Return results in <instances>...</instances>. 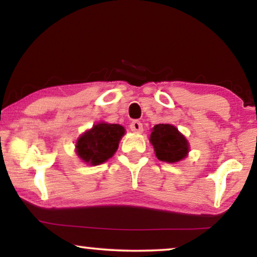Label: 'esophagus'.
I'll return each instance as SVG.
<instances>
[{
	"mask_svg": "<svg viewBox=\"0 0 257 257\" xmlns=\"http://www.w3.org/2000/svg\"><path fill=\"white\" fill-rule=\"evenodd\" d=\"M130 128H131L132 132L140 133L143 131V124L138 120H133L131 124H130Z\"/></svg>",
	"mask_w": 257,
	"mask_h": 257,
	"instance_id": "34e87169",
	"label": "esophagus"
}]
</instances>
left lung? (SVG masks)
Segmentation results:
<instances>
[{"label":"left lung","mask_w":257,"mask_h":257,"mask_svg":"<svg viewBox=\"0 0 257 257\" xmlns=\"http://www.w3.org/2000/svg\"><path fill=\"white\" fill-rule=\"evenodd\" d=\"M150 142L156 156L165 163H178L187 157L189 144L187 139L171 124H158L152 128Z\"/></svg>","instance_id":"1"}]
</instances>
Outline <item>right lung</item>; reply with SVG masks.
Returning <instances> with one entry per match:
<instances>
[{"mask_svg":"<svg viewBox=\"0 0 257 257\" xmlns=\"http://www.w3.org/2000/svg\"><path fill=\"white\" fill-rule=\"evenodd\" d=\"M125 128L119 124L99 122L83 133L76 143V153L84 163L100 165L115 153Z\"/></svg>","mask_w":257,"mask_h":257,"instance_id":"add662e5","label":"right lung"}]
</instances>
